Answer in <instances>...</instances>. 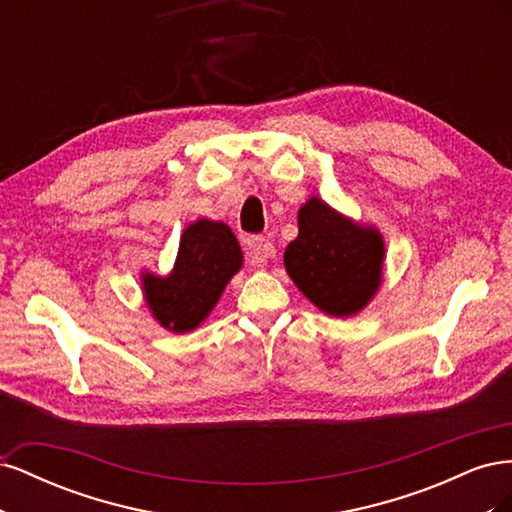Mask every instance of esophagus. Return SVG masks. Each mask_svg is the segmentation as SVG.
<instances>
[{
  "instance_id": "obj_1",
  "label": "esophagus",
  "mask_w": 512,
  "mask_h": 512,
  "mask_svg": "<svg viewBox=\"0 0 512 512\" xmlns=\"http://www.w3.org/2000/svg\"><path fill=\"white\" fill-rule=\"evenodd\" d=\"M245 250H247V262H250L252 267H265L269 258L275 256V245L265 237H247Z\"/></svg>"
}]
</instances>
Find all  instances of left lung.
I'll return each mask as SVG.
<instances>
[{"instance_id": "obj_1", "label": "left lung", "mask_w": 512, "mask_h": 512, "mask_svg": "<svg viewBox=\"0 0 512 512\" xmlns=\"http://www.w3.org/2000/svg\"><path fill=\"white\" fill-rule=\"evenodd\" d=\"M384 243L312 198L299 211V237L284 254L286 271L322 312L344 318L367 305L380 286Z\"/></svg>"}]
</instances>
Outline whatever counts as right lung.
Here are the masks:
<instances>
[{
    "label": "right lung",
    "mask_w": 512,
    "mask_h": 512,
    "mask_svg": "<svg viewBox=\"0 0 512 512\" xmlns=\"http://www.w3.org/2000/svg\"><path fill=\"white\" fill-rule=\"evenodd\" d=\"M241 265L239 241L226 224L194 222L183 232L173 273L168 277L147 273L143 277L153 316L168 331H192L209 316Z\"/></svg>",
    "instance_id": "obj_1"
}]
</instances>
